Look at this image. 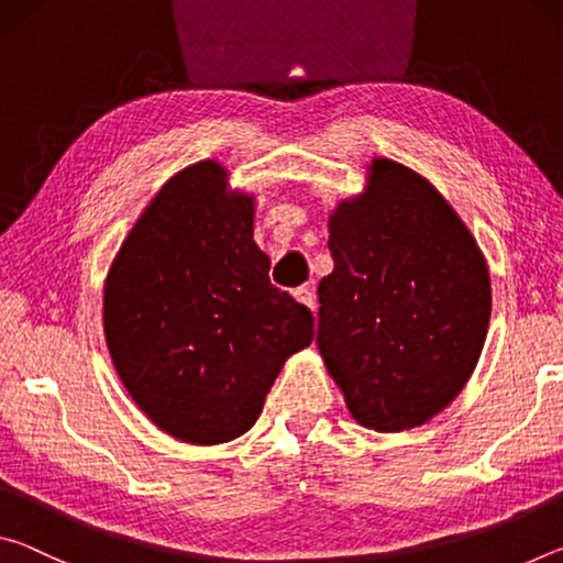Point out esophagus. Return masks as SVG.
Here are the masks:
<instances>
[{
	"mask_svg": "<svg viewBox=\"0 0 563 563\" xmlns=\"http://www.w3.org/2000/svg\"><path fill=\"white\" fill-rule=\"evenodd\" d=\"M295 300L308 305L310 310H316V292H312V288H305V285H302V288L295 290Z\"/></svg>",
	"mask_w": 563,
	"mask_h": 563,
	"instance_id": "obj_1",
	"label": "esophagus"
}]
</instances>
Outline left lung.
<instances>
[{
    "label": "left lung",
    "mask_w": 563,
    "mask_h": 563,
    "mask_svg": "<svg viewBox=\"0 0 563 563\" xmlns=\"http://www.w3.org/2000/svg\"><path fill=\"white\" fill-rule=\"evenodd\" d=\"M318 350L350 415L377 432L424 424L462 393L489 328L479 245L430 180L389 158L330 216Z\"/></svg>",
    "instance_id": "obj_1"
}]
</instances>
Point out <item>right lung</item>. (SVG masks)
I'll return each instance as SVG.
<instances>
[{
	"instance_id": "right-lung-1",
	"label": "right lung",
	"mask_w": 563,
	"mask_h": 563,
	"mask_svg": "<svg viewBox=\"0 0 563 563\" xmlns=\"http://www.w3.org/2000/svg\"><path fill=\"white\" fill-rule=\"evenodd\" d=\"M225 168L180 170L141 213L103 288L113 367L158 430L221 444L258 419L283 362L308 347L316 318L268 278L253 241V196Z\"/></svg>"
}]
</instances>
